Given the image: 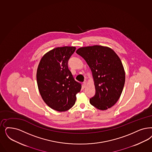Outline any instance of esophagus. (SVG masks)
Masks as SVG:
<instances>
[{
    "instance_id": "esophagus-1",
    "label": "esophagus",
    "mask_w": 152,
    "mask_h": 152,
    "mask_svg": "<svg viewBox=\"0 0 152 152\" xmlns=\"http://www.w3.org/2000/svg\"><path fill=\"white\" fill-rule=\"evenodd\" d=\"M83 88H85V87L86 86V81L84 82V83H83Z\"/></svg>"
}]
</instances>
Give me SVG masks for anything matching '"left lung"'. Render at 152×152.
Returning <instances> with one entry per match:
<instances>
[{"instance_id":"left-lung-1","label":"left lung","mask_w":152,"mask_h":152,"mask_svg":"<svg viewBox=\"0 0 152 152\" xmlns=\"http://www.w3.org/2000/svg\"><path fill=\"white\" fill-rule=\"evenodd\" d=\"M77 54L91 69L95 94L90 103L100 110H107L120 98L125 82V72L120 58L110 48L93 45L79 48Z\"/></svg>"}]
</instances>
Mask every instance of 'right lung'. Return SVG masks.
Instances as JSON below:
<instances>
[{
  "mask_svg": "<svg viewBox=\"0 0 152 152\" xmlns=\"http://www.w3.org/2000/svg\"><path fill=\"white\" fill-rule=\"evenodd\" d=\"M75 50V47L56 48L46 53L39 63L38 89L44 102L54 110L64 112L71 108L81 89L68 67V59Z\"/></svg>",
  "mask_w": 152,
  "mask_h": 152,
  "instance_id": "1",
  "label": "right lung"
}]
</instances>
